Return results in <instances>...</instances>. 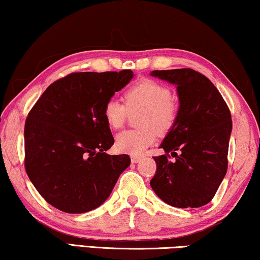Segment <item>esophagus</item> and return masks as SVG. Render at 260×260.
Returning <instances> with one entry per match:
<instances>
[{
	"label": "esophagus",
	"mask_w": 260,
	"mask_h": 260,
	"mask_svg": "<svg viewBox=\"0 0 260 260\" xmlns=\"http://www.w3.org/2000/svg\"><path fill=\"white\" fill-rule=\"evenodd\" d=\"M141 159H142L141 155H131V161H133L134 164L139 162L141 161Z\"/></svg>",
	"instance_id": "1"
}]
</instances>
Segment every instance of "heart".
Instances as JSON below:
<instances>
[{"label": "heart", "mask_w": 260, "mask_h": 260, "mask_svg": "<svg viewBox=\"0 0 260 260\" xmlns=\"http://www.w3.org/2000/svg\"><path fill=\"white\" fill-rule=\"evenodd\" d=\"M171 89L152 79H143L125 91V105L117 99H109L103 108V116L111 129L124 124L127 110L143 109L137 130H125L115 138V147L122 153L141 155L152 145L158 134H166L174 125L178 106L171 98Z\"/></svg>", "instance_id": "heart-1"}]
</instances>
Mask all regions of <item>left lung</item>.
I'll list each match as a JSON object with an SVG mask.
<instances>
[{
	"instance_id": "8db88e82",
	"label": "left lung",
	"mask_w": 260,
	"mask_h": 260,
	"mask_svg": "<svg viewBox=\"0 0 260 260\" xmlns=\"http://www.w3.org/2000/svg\"><path fill=\"white\" fill-rule=\"evenodd\" d=\"M150 75L174 85L179 98L177 119L159 146L165 154L153 157L157 171L150 185L167 205L199 208L211 201L225 177L233 130L229 108L213 82L197 71H152Z\"/></svg>"
}]
</instances>
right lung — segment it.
I'll use <instances>...</instances> for the list:
<instances>
[{"instance_id": "add662e5", "label": "right lung", "mask_w": 260, "mask_h": 260, "mask_svg": "<svg viewBox=\"0 0 260 260\" xmlns=\"http://www.w3.org/2000/svg\"><path fill=\"white\" fill-rule=\"evenodd\" d=\"M133 78L130 70L72 73L47 87L27 115L26 174L54 208L69 214L98 208L130 165L127 154L106 153L114 137L103 108Z\"/></svg>"}]
</instances>
